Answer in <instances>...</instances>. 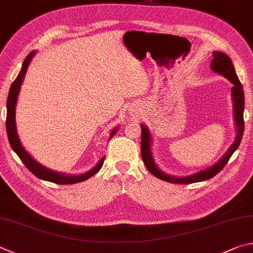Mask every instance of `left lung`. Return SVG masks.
<instances>
[{"label": "left lung", "mask_w": 253, "mask_h": 253, "mask_svg": "<svg viewBox=\"0 0 253 253\" xmlns=\"http://www.w3.org/2000/svg\"><path fill=\"white\" fill-rule=\"evenodd\" d=\"M211 70L213 72L218 73L220 75H223L225 79H228L230 82L233 84L231 88V95L233 101V119L234 124L237 127V135L234 139V142L231 144V147L228 149V151L224 153V156L220 160L214 163L213 166L207 168L205 170H201L193 173L191 175L187 176H173L166 173V172L161 171L157 167L156 162H154L152 150H151V143L152 138L151 133L148 129L147 126L141 124V156H142V160L144 162L147 169L151 172V173L157 176V178L161 179L163 181L171 183H181V184H188V183H194V182H201L208 179L213 178L215 174L223 169V167L227 165L229 159L231 158L233 152L239 148V144L241 142L243 131H245V121H243V111H245V92H243L242 84L239 81L237 77L236 70L232 64V61L230 57L223 52L214 51L213 52V60L211 61Z\"/></svg>", "instance_id": "obj_1"}]
</instances>
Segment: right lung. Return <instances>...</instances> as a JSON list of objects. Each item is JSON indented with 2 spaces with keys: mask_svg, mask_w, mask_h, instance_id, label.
Masks as SVG:
<instances>
[{
  "mask_svg": "<svg viewBox=\"0 0 253 253\" xmlns=\"http://www.w3.org/2000/svg\"><path fill=\"white\" fill-rule=\"evenodd\" d=\"M35 53H37L35 51L31 52L30 54L25 57L23 64H22V69L20 71V73L15 79V81L12 83V85L10 87V92H8L7 102H6V132H7L8 142H10L13 151L19 156L21 161L24 163V166L28 168V169L32 172L35 176H38L39 179L50 181V182L56 183V184H73V183L82 182V181H85L88 178H91L92 175H94L96 172L101 169L102 166H103L105 157L102 158L94 168H92L91 170H88L87 172H85V173H82L79 175H69L65 173H60V172L47 169V168L42 166L41 163L35 161L34 159L31 157V154H29L25 151V149L21 143L19 135H17L16 123H15V108L17 103V96H19L21 85L22 83H23V80H24L26 71H28L30 62L32 61ZM117 131H118V127H115V129L111 131L110 139L112 138Z\"/></svg>",
  "mask_w": 253,
  "mask_h": 253,
  "instance_id": "1",
  "label": "right lung"
}]
</instances>
